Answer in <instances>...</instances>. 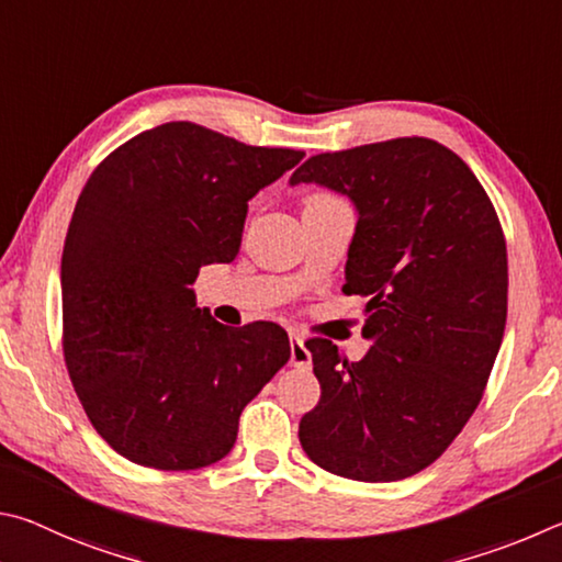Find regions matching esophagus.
<instances>
[{"instance_id":"esophagus-1","label":"esophagus","mask_w":562,"mask_h":562,"mask_svg":"<svg viewBox=\"0 0 562 562\" xmlns=\"http://www.w3.org/2000/svg\"><path fill=\"white\" fill-rule=\"evenodd\" d=\"M291 366L301 370L311 368V352L306 348V342H303V338L296 336V333H291Z\"/></svg>"}]
</instances>
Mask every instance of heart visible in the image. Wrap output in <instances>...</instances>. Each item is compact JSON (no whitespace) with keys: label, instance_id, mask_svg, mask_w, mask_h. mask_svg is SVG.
Wrapping results in <instances>:
<instances>
[{"label":"heart","instance_id":"b5f03b06","mask_svg":"<svg viewBox=\"0 0 562 562\" xmlns=\"http://www.w3.org/2000/svg\"><path fill=\"white\" fill-rule=\"evenodd\" d=\"M342 200H338V196H333L328 192H316L311 194L306 200V206H323V204H340Z\"/></svg>","mask_w":562,"mask_h":562}]
</instances>
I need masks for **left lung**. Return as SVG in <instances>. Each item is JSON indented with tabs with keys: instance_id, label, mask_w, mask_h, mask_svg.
I'll return each mask as SVG.
<instances>
[{
	"instance_id": "8db88e82",
	"label": "left lung",
	"mask_w": 562,
	"mask_h": 562,
	"mask_svg": "<svg viewBox=\"0 0 562 562\" xmlns=\"http://www.w3.org/2000/svg\"><path fill=\"white\" fill-rule=\"evenodd\" d=\"M348 194L358 226L342 293L366 299L372 340L348 362L311 338L321 400L299 425L313 464L352 481L427 469L474 415L504 340L506 239L476 175L429 137L308 157L291 184Z\"/></svg>"
}]
</instances>
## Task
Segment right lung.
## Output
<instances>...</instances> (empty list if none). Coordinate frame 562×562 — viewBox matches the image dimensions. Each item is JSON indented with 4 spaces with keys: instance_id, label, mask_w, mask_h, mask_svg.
I'll use <instances>...</instances> for the list:
<instances>
[{
    "instance_id": "obj_1",
    "label": "right lung",
    "mask_w": 562,
    "mask_h": 562,
    "mask_svg": "<svg viewBox=\"0 0 562 562\" xmlns=\"http://www.w3.org/2000/svg\"><path fill=\"white\" fill-rule=\"evenodd\" d=\"M303 155L175 121L88 177L61 256L64 360L91 425L133 464L224 459L241 409L289 362L286 330L222 326L192 283L239 254L249 200Z\"/></svg>"
}]
</instances>
